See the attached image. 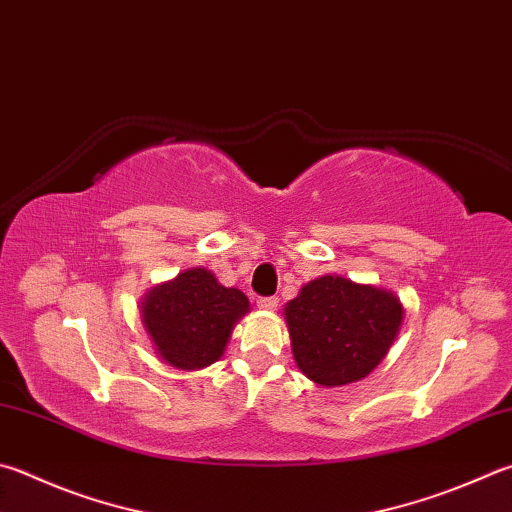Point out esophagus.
Listing matches in <instances>:
<instances>
[{
	"mask_svg": "<svg viewBox=\"0 0 512 512\" xmlns=\"http://www.w3.org/2000/svg\"><path fill=\"white\" fill-rule=\"evenodd\" d=\"M277 297H259L257 300V306L259 309H264V311H275L277 309Z\"/></svg>",
	"mask_w": 512,
	"mask_h": 512,
	"instance_id": "1",
	"label": "esophagus"
}]
</instances>
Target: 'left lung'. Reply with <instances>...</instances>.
Masks as SVG:
<instances>
[{
	"instance_id": "8db88e82",
	"label": "left lung",
	"mask_w": 512,
	"mask_h": 512,
	"mask_svg": "<svg viewBox=\"0 0 512 512\" xmlns=\"http://www.w3.org/2000/svg\"><path fill=\"white\" fill-rule=\"evenodd\" d=\"M403 318L392 291L342 275L311 280L284 306L295 365L322 387L369 376L394 345Z\"/></svg>"
}]
</instances>
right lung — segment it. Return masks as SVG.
I'll return each instance as SVG.
<instances>
[{
    "instance_id": "add662e5",
    "label": "right lung",
    "mask_w": 512,
    "mask_h": 512,
    "mask_svg": "<svg viewBox=\"0 0 512 512\" xmlns=\"http://www.w3.org/2000/svg\"><path fill=\"white\" fill-rule=\"evenodd\" d=\"M248 311V297L219 284L203 266L152 286L141 300V320L154 353L183 371L203 369L224 356L232 329Z\"/></svg>"
}]
</instances>
